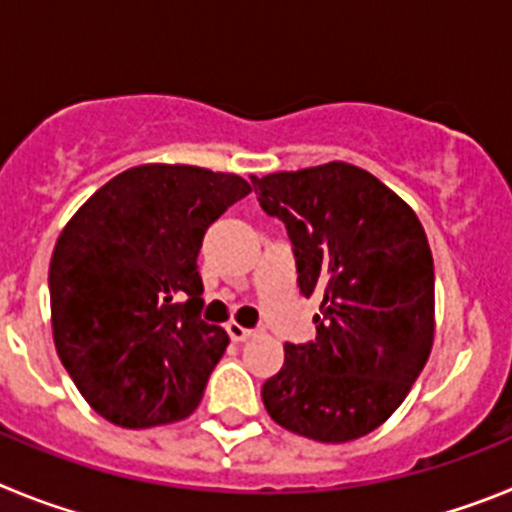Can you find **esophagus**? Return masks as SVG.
Instances as JSON below:
<instances>
[{"instance_id": "obj_1", "label": "esophagus", "mask_w": 512, "mask_h": 512, "mask_svg": "<svg viewBox=\"0 0 512 512\" xmlns=\"http://www.w3.org/2000/svg\"><path fill=\"white\" fill-rule=\"evenodd\" d=\"M228 333H230V338H233V341H248V338H251L256 330L243 328V325H238V323H230Z\"/></svg>"}]
</instances>
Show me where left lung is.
Wrapping results in <instances>:
<instances>
[{
  "label": "left lung",
  "mask_w": 512,
  "mask_h": 512,
  "mask_svg": "<svg viewBox=\"0 0 512 512\" xmlns=\"http://www.w3.org/2000/svg\"><path fill=\"white\" fill-rule=\"evenodd\" d=\"M266 215L287 228L318 336L284 343L261 387L266 413L297 436L346 443L390 418L433 346V256L418 215L377 176L330 161L253 176Z\"/></svg>",
  "instance_id": "obj_1"
}]
</instances>
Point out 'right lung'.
Listing matches in <instances>:
<instances>
[{"label":"right lung","mask_w":512,"mask_h":512,"mask_svg":"<svg viewBox=\"0 0 512 512\" xmlns=\"http://www.w3.org/2000/svg\"><path fill=\"white\" fill-rule=\"evenodd\" d=\"M248 192L235 174L143 164L97 189L58 235L53 341L110 423L153 428L200 405L228 333L200 318L197 256L207 228Z\"/></svg>","instance_id":"1"}]
</instances>
